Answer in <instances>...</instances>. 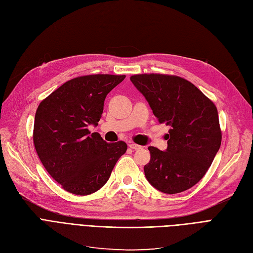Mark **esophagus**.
Segmentation results:
<instances>
[{
    "mask_svg": "<svg viewBox=\"0 0 253 253\" xmlns=\"http://www.w3.org/2000/svg\"><path fill=\"white\" fill-rule=\"evenodd\" d=\"M129 147L131 148V149H133V150H139V149L143 148L142 146H139V145L134 144V143H130V144H129Z\"/></svg>",
    "mask_w": 253,
    "mask_h": 253,
    "instance_id": "obj_1",
    "label": "esophagus"
}]
</instances>
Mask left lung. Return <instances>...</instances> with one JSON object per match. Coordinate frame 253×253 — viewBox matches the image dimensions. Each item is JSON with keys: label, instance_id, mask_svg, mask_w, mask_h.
I'll use <instances>...</instances> for the list:
<instances>
[{"label": "left lung", "instance_id": "obj_1", "mask_svg": "<svg viewBox=\"0 0 253 253\" xmlns=\"http://www.w3.org/2000/svg\"><path fill=\"white\" fill-rule=\"evenodd\" d=\"M130 80L160 124L170 126L166 151L148 148L147 180L166 194L191 189L208 172L221 146L216 105L193 83L175 75L137 74Z\"/></svg>", "mask_w": 253, "mask_h": 253}]
</instances>
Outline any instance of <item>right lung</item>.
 <instances>
[{"instance_id": "obj_1", "label": "right lung", "mask_w": 253, "mask_h": 253, "mask_svg": "<svg viewBox=\"0 0 253 253\" xmlns=\"http://www.w3.org/2000/svg\"><path fill=\"white\" fill-rule=\"evenodd\" d=\"M125 77L96 74L73 78L36 109L35 150L44 169L69 193L85 196L100 190L127 150L123 141L108 144L87 128L98 125L107 93Z\"/></svg>"}]
</instances>
